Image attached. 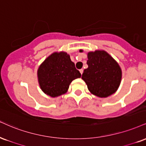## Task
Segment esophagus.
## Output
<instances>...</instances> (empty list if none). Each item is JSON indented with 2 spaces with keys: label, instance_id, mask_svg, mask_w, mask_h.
Masks as SVG:
<instances>
[{
  "label": "esophagus",
  "instance_id": "obj_1",
  "mask_svg": "<svg viewBox=\"0 0 146 146\" xmlns=\"http://www.w3.org/2000/svg\"><path fill=\"white\" fill-rule=\"evenodd\" d=\"M83 71H84V70L82 69H82H80V73H81V74H82V73H83Z\"/></svg>",
  "mask_w": 146,
  "mask_h": 146
}]
</instances>
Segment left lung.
I'll return each instance as SVG.
<instances>
[{
    "label": "left lung",
    "mask_w": 146,
    "mask_h": 146,
    "mask_svg": "<svg viewBox=\"0 0 146 146\" xmlns=\"http://www.w3.org/2000/svg\"><path fill=\"white\" fill-rule=\"evenodd\" d=\"M82 52V50H80ZM87 64L82 78L92 94L99 97H108L120 86L122 71L119 64L105 51L88 54Z\"/></svg>",
    "instance_id": "1"
}]
</instances>
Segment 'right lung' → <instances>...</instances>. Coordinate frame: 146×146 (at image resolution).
I'll use <instances>...</instances> for the list:
<instances>
[{
    "mask_svg": "<svg viewBox=\"0 0 146 146\" xmlns=\"http://www.w3.org/2000/svg\"><path fill=\"white\" fill-rule=\"evenodd\" d=\"M37 74L41 90L52 97L66 93L72 81L81 78L80 71L66 52L50 55L39 66Z\"/></svg>",
    "mask_w": 146,
    "mask_h": 146,
    "instance_id": "1",
    "label": "right lung"
}]
</instances>
